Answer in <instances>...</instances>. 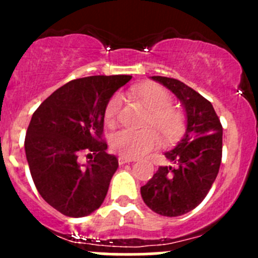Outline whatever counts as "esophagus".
Wrapping results in <instances>:
<instances>
[{
	"mask_svg": "<svg viewBox=\"0 0 258 258\" xmlns=\"http://www.w3.org/2000/svg\"><path fill=\"white\" fill-rule=\"evenodd\" d=\"M135 160H132V158H127V157H123V156H119L118 157V163L121 166L126 165V163H130V162H134Z\"/></svg>",
	"mask_w": 258,
	"mask_h": 258,
	"instance_id": "obj_1",
	"label": "esophagus"
}]
</instances>
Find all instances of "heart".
Here are the masks:
<instances>
[{
	"mask_svg": "<svg viewBox=\"0 0 258 258\" xmlns=\"http://www.w3.org/2000/svg\"><path fill=\"white\" fill-rule=\"evenodd\" d=\"M151 112L150 126H155L166 141H173L184 131V116L172 106V96L166 88L158 85H150L134 91ZM122 96L116 93L108 100L103 118L107 124H114L119 117ZM161 144L157 131L153 128L131 130L123 128L114 132L111 137V146L117 153L128 158L141 157Z\"/></svg>",
	"mask_w": 258,
	"mask_h": 258,
	"instance_id": "obj_1",
	"label": "heart"
}]
</instances>
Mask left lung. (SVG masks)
Returning <instances> with one entry per match:
<instances>
[{"instance_id": "8db88e82", "label": "left lung", "mask_w": 258, "mask_h": 258, "mask_svg": "<svg viewBox=\"0 0 258 258\" xmlns=\"http://www.w3.org/2000/svg\"><path fill=\"white\" fill-rule=\"evenodd\" d=\"M167 87L184 107L187 127L173 150L165 152L176 166H161L141 187L144 202L167 217L196 209L212 187L222 160V124L212 103L194 88L170 77L152 76Z\"/></svg>"}]
</instances>
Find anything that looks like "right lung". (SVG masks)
Segmentation results:
<instances>
[{"label":"right lung","mask_w":258,"mask_h":258,"mask_svg":"<svg viewBox=\"0 0 258 258\" xmlns=\"http://www.w3.org/2000/svg\"><path fill=\"white\" fill-rule=\"evenodd\" d=\"M132 76H90L54 91L32 114L25 139L30 172L42 199L69 217L88 216L102 205L118 167L106 152L103 113L108 100ZM81 152L91 160L85 168Z\"/></svg>","instance_id":"1"}]
</instances>
